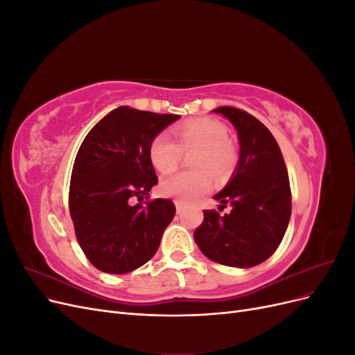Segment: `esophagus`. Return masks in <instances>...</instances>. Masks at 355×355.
Segmentation results:
<instances>
[{"mask_svg":"<svg viewBox=\"0 0 355 355\" xmlns=\"http://www.w3.org/2000/svg\"><path fill=\"white\" fill-rule=\"evenodd\" d=\"M175 206H176V211H178V213H180L182 210L185 209V204L182 202V201H179V200H176V201H175Z\"/></svg>","mask_w":355,"mask_h":355,"instance_id":"1","label":"esophagus"}]
</instances>
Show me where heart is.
Masks as SVG:
<instances>
[{
  "label": "heart",
  "mask_w": 355,
  "mask_h": 355,
  "mask_svg": "<svg viewBox=\"0 0 355 355\" xmlns=\"http://www.w3.org/2000/svg\"><path fill=\"white\" fill-rule=\"evenodd\" d=\"M175 137L159 133L149 144V159L161 173L173 171L182 153H191V167L197 170L179 171L159 184L161 194L179 201H192L211 189L213 178L228 175L239 161L237 148L228 137V128L213 118H194L175 128Z\"/></svg>",
  "instance_id": "1"
}]
</instances>
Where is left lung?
<instances>
[{"label":"left lung","mask_w":355,"mask_h":355,"mask_svg":"<svg viewBox=\"0 0 355 355\" xmlns=\"http://www.w3.org/2000/svg\"><path fill=\"white\" fill-rule=\"evenodd\" d=\"M213 111L227 116L239 132V167L230 184L214 196L219 211L227 203L233 209L223 215L204 210L194 239L210 261L250 268L266 261L286 234L292 214L287 167L275 137L257 118L232 106Z\"/></svg>","instance_id":"8db88e82"}]
</instances>
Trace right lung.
<instances>
[{
    "label": "right lung",
    "instance_id": "add662e5",
    "mask_svg": "<svg viewBox=\"0 0 355 355\" xmlns=\"http://www.w3.org/2000/svg\"><path fill=\"white\" fill-rule=\"evenodd\" d=\"M178 118L120 106L84 137L72 167L69 213L75 237L98 270L132 272L159 247L176 207L171 200L149 198L158 178L148 151Z\"/></svg>",
    "mask_w": 355,
    "mask_h": 355
}]
</instances>
